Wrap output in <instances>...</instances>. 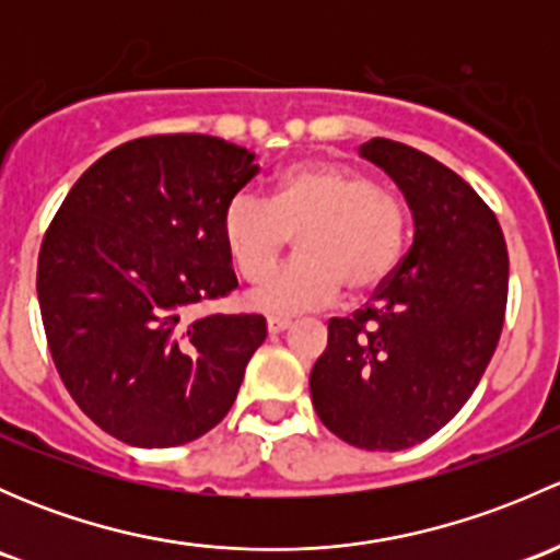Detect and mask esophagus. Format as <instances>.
<instances>
[{
    "label": "esophagus",
    "mask_w": 560,
    "mask_h": 560,
    "mask_svg": "<svg viewBox=\"0 0 560 560\" xmlns=\"http://www.w3.org/2000/svg\"><path fill=\"white\" fill-rule=\"evenodd\" d=\"M292 325L290 316H268V332H281Z\"/></svg>",
    "instance_id": "esophagus-1"
}]
</instances>
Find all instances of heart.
<instances>
[{"instance_id": "obj_1", "label": "heart", "mask_w": 560, "mask_h": 560, "mask_svg": "<svg viewBox=\"0 0 560 560\" xmlns=\"http://www.w3.org/2000/svg\"><path fill=\"white\" fill-rule=\"evenodd\" d=\"M238 273L259 281L298 235V257L248 295L265 314H301L332 303L347 284L369 292L389 279L409 241V211L393 191L338 162H303L276 178L270 202L238 191L222 217Z\"/></svg>"}]
</instances>
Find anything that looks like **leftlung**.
<instances>
[{
    "instance_id": "8db88e82",
    "label": "left lung",
    "mask_w": 560,
    "mask_h": 560,
    "mask_svg": "<svg viewBox=\"0 0 560 560\" xmlns=\"http://www.w3.org/2000/svg\"><path fill=\"white\" fill-rule=\"evenodd\" d=\"M360 156L404 191L415 244L363 308L327 322L308 387L327 431L398 453L447 425L482 380L504 327L510 257L495 213L442 162L385 138Z\"/></svg>"
}]
</instances>
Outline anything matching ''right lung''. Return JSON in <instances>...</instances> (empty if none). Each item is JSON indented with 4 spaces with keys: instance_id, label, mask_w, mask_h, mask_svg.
Listing matches in <instances>:
<instances>
[{
    "instance_id": "right-lung-1",
    "label": "right lung",
    "mask_w": 560,
    "mask_h": 560,
    "mask_svg": "<svg viewBox=\"0 0 560 560\" xmlns=\"http://www.w3.org/2000/svg\"><path fill=\"white\" fill-rule=\"evenodd\" d=\"M257 171L222 138L151 135L100 156L50 222L37 262L48 349L118 442L178 447L235 404L265 316L186 312L238 287L222 217Z\"/></svg>"
}]
</instances>
